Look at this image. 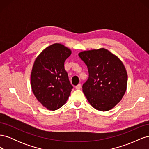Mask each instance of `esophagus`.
<instances>
[{"mask_svg":"<svg viewBox=\"0 0 149 149\" xmlns=\"http://www.w3.org/2000/svg\"><path fill=\"white\" fill-rule=\"evenodd\" d=\"M81 88V84H78L76 86V89H79Z\"/></svg>","mask_w":149,"mask_h":149,"instance_id":"esophagus-1","label":"esophagus"}]
</instances>
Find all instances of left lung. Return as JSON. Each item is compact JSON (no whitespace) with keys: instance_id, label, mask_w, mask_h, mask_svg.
<instances>
[{"instance_id":"8db88e82","label":"left lung","mask_w":149,"mask_h":149,"mask_svg":"<svg viewBox=\"0 0 149 149\" xmlns=\"http://www.w3.org/2000/svg\"><path fill=\"white\" fill-rule=\"evenodd\" d=\"M78 56L88 69L89 78L83 91L89 103L103 112L114 108L127 89V73L123 63L104 48L83 51Z\"/></svg>"}]
</instances>
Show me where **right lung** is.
Returning <instances> with one entry per match:
<instances>
[{
    "label": "right lung",
    "mask_w": 149,
    "mask_h": 149,
    "mask_svg": "<svg viewBox=\"0 0 149 149\" xmlns=\"http://www.w3.org/2000/svg\"><path fill=\"white\" fill-rule=\"evenodd\" d=\"M71 52L63 45L56 43L45 48L33 63L31 88L37 100L48 110L59 109L70 95L73 86L64 63Z\"/></svg>",
    "instance_id": "right-lung-1"
}]
</instances>
